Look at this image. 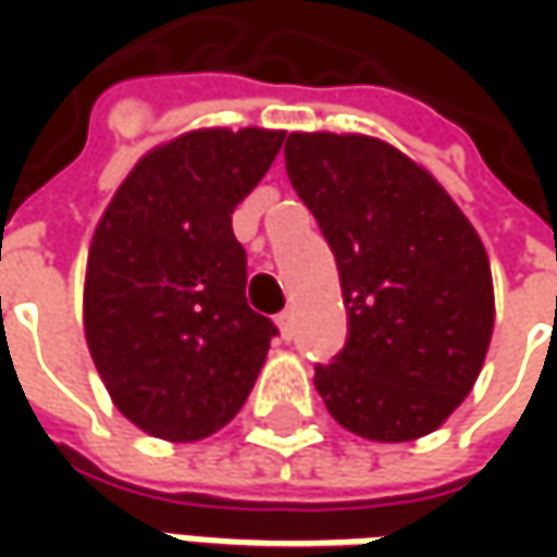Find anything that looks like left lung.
Masks as SVG:
<instances>
[{"label":"left lung","mask_w":557,"mask_h":557,"mask_svg":"<svg viewBox=\"0 0 557 557\" xmlns=\"http://www.w3.org/2000/svg\"><path fill=\"white\" fill-rule=\"evenodd\" d=\"M285 136L201 129L136 163L104 210L86 269V341L123 416L191 443L225 428L278 334L247 285L232 213Z\"/></svg>","instance_id":"1"}]
</instances>
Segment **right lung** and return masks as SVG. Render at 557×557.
I'll list each match as a JSON object with an SVG mask.
<instances>
[{"label": "right lung", "mask_w": 557, "mask_h": 557, "mask_svg": "<svg viewBox=\"0 0 557 557\" xmlns=\"http://www.w3.org/2000/svg\"><path fill=\"white\" fill-rule=\"evenodd\" d=\"M290 185L332 247L344 347L315 366L329 412L359 437L437 431L471 394L493 334V282L431 198V176L362 136H294Z\"/></svg>", "instance_id": "1"}]
</instances>
